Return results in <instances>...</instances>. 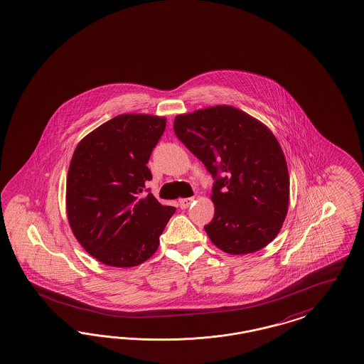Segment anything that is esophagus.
Listing matches in <instances>:
<instances>
[{
  "label": "esophagus",
  "mask_w": 364,
  "mask_h": 364,
  "mask_svg": "<svg viewBox=\"0 0 364 364\" xmlns=\"http://www.w3.org/2000/svg\"><path fill=\"white\" fill-rule=\"evenodd\" d=\"M192 201H193V198L180 199V200H178V207H180L181 210H186V208H188L189 205L192 204Z\"/></svg>",
  "instance_id": "obj_1"
}]
</instances>
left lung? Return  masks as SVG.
<instances>
[{
  "mask_svg": "<svg viewBox=\"0 0 364 364\" xmlns=\"http://www.w3.org/2000/svg\"><path fill=\"white\" fill-rule=\"evenodd\" d=\"M178 138L213 178V219L204 226L228 254L261 250L288 213V165L274 134L249 114L215 106L177 115Z\"/></svg>",
  "mask_w": 364,
  "mask_h": 364,
  "instance_id": "1",
  "label": "left lung"
}]
</instances>
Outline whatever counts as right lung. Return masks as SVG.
Segmentation results:
<instances>
[{"instance_id":"right-lung-1","label":"right lung","mask_w":364,"mask_h":364,"mask_svg":"<svg viewBox=\"0 0 364 364\" xmlns=\"http://www.w3.org/2000/svg\"><path fill=\"white\" fill-rule=\"evenodd\" d=\"M166 119L122 114L97 127L76 146L67 176V215L88 254L115 267L137 266L156 252L175 213L146 188V164Z\"/></svg>"}]
</instances>
